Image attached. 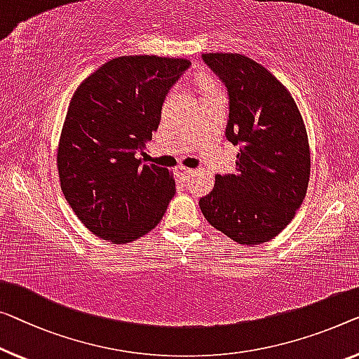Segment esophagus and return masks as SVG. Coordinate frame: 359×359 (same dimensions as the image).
Listing matches in <instances>:
<instances>
[{
    "label": "esophagus",
    "mask_w": 359,
    "mask_h": 359,
    "mask_svg": "<svg viewBox=\"0 0 359 359\" xmlns=\"http://www.w3.org/2000/svg\"><path fill=\"white\" fill-rule=\"evenodd\" d=\"M175 172H177L182 179H185V177H189L191 172H194V169L185 168V165H177V168H175Z\"/></svg>",
    "instance_id": "1"
}]
</instances>
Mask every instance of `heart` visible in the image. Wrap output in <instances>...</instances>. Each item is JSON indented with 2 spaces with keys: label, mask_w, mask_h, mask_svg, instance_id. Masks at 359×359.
Returning <instances> with one entry per match:
<instances>
[{
  "label": "heart",
  "mask_w": 359,
  "mask_h": 359,
  "mask_svg": "<svg viewBox=\"0 0 359 359\" xmlns=\"http://www.w3.org/2000/svg\"><path fill=\"white\" fill-rule=\"evenodd\" d=\"M212 88H216L212 85V82H210V80H205V82H203V92H205V90H212Z\"/></svg>",
  "instance_id": "heart-1"
}]
</instances>
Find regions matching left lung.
Wrapping results in <instances>:
<instances>
[{
  "label": "left lung",
  "mask_w": 359,
  "mask_h": 359,
  "mask_svg": "<svg viewBox=\"0 0 359 359\" xmlns=\"http://www.w3.org/2000/svg\"><path fill=\"white\" fill-rule=\"evenodd\" d=\"M203 60L231 98L226 135L237 154L235 174L216 175L200 200L203 216L240 245L277 237L306 196L311 151L306 126L285 85L248 56L206 53Z\"/></svg>",
  "instance_id": "obj_1"
}]
</instances>
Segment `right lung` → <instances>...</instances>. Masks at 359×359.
I'll list each match as a JSON object with an SVG mask.
<instances>
[{
	"mask_svg": "<svg viewBox=\"0 0 359 359\" xmlns=\"http://www.w3.org/2000/svg\"><path fill=\"white\" fill-rule=\"evenodd\" d=\"M190 66L184 57L121 56L74 92L56 164L69 206L90 232L126 245L153 231L175 195L170 170L142 164L168 90Z\"/></svg>",
	"mask_w": 359,
	"mask_h": 359,
	"instance_id": "obj_1",
	"label": "right lung"
}]
</instances>
